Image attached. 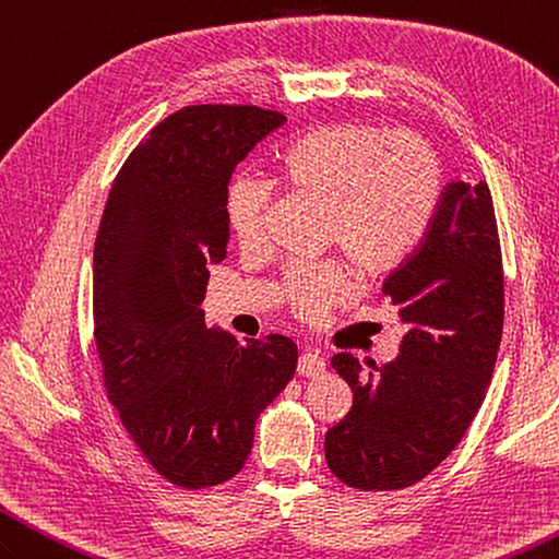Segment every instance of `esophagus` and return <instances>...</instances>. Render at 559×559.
Wrapping results in <instances>:
<instances>
[{
  "label": "esophagus",
  "instance_id": "esophagus-1",
  "mask_svg": "<svg viewBox=\"0 0 559 559\" xmlns=\"http://www.w3.org/2000/svg\"><path fill=\"white\" fill-rule=\"evenodd\" d=\"M296 370H299V376L304 378H318L325 373V358L318 352H304L299 356V366H296Z\"/></svg>",
  "mask_w": 559,
  "mask_h": 559
}]
</instances>
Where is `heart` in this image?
I'll list each match as a JSON object with an SVG mask.
<instances>
[{
	"mask_svg": "<svg viewBox=\"0 0 559 559\" xmlns=\"http://www.w3.org/2000/svg\"><path fill=\"white\" fill-rule=\"evenodd\" d=\"M275 163L294 191L325 198L322 239L342 246L352 263L380 275L424 243L442 203V163L428 141L370 121H328L296 133ZM270 183L237 175L225 191V219L243 246L260 241ZM349 292V272L337 258L292 265L284 294L296 313L322 320Z\"/></svg>",
	"mask_w": 559,
	"mask_h": 559,
	"instance_id": "heart-1",
	"label": "heart"
}]
</instances>
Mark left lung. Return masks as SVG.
I'll use <instances>...</instances> for the list:
<instances>
[{"label": "left lung", "instance_id": "1", "mask_svg": "<svg viewBox=\"0 0 559 559\" xmlns=\"http://www.w3.org/2000/svg\"><path fill=\"white\" fill-rule=\"evenodd\" d=\"M406 322L400 356L366 373L330 366L354 402L325 436L334 476L356 490H402L444 462L486 400L504 322V270L486 181H452L428 237L382 282Z\"/></svg>", "mask_w": 559, "mask_h": 559}]
</instances>
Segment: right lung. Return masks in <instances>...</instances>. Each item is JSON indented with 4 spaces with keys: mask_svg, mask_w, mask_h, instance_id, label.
I'll list each match as a JSON object with an SVG mask.
<instances>
[{
    "mask_svg": "<svg viewBox=\"0 0 559 559\" xmlns=\"http://www.w3.org/2000/svg\"><path fill=\"white\" fill-rule=\"evenodd\" d=\"M282 111L191 105L147 133L111 183L93 255V337L103 388L159 476L213 488L243 468L255 418L296 373L284 334L239 344L198 306L227 258L234 169Z\"/></svg>",
    "mask_w": 559,
    "mask_h": 559,
    "instance_id": "add662e5",
    "label": "right lung"
}]
</instances>
